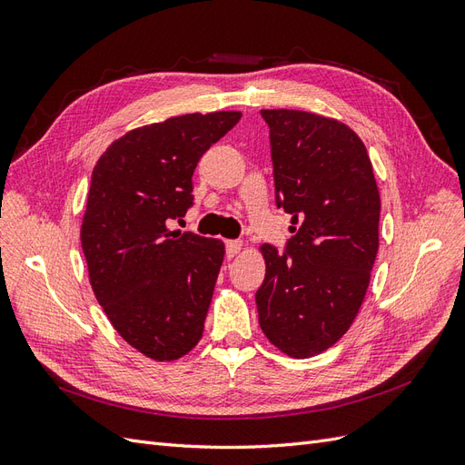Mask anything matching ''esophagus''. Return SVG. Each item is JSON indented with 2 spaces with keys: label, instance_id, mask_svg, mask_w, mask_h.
<instances>
[{
  "label": "esophagus",
  "instance_id": "obj_1",
  "mask_svg": "<svg viewBox=\"0 0 465 465\" xmlns=\"http://www.w3.org/2000/svg\"><path fill=\"white\" fill-rule=\"evenodd\" d=\"M242 250V242L241 241H227V256L234 258L236 254H241Z\"/></svg>",
  "mask_w": 465,
  "mask_h": 465
}]
</instances>
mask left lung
<instances>
[{
  "label": "left lung",
  "instance_id": "obj_1",
  "mask_svg": "<svg viewBox=\"0 0 465 465\" xmlns=\"http://www.w3.org/2000/svg\"><path fill=\"white\" fill-rule=\"evenodd\" d=\"M270 125L277 205L292 215L283 256L260 246V328L281 353L308 359L355 322L378 254L380 193L361 137L304 110H262Z\"/></svg>",
  "mask_w": 465,
  "mask_h": 465
}]
</instances>
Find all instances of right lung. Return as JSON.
<instances>
[{
  "mask_svg": "<svg viewBox=\"0 0 465 465\" xmlns=\"http://www.w3.org/2000/svg\"><path fill=\"white\" fill-rule=\"evenodd\" d=\"M241 112L184 114L135 128L96 161L81 246L98 304L139 353L178 361L200 343L224 242L168 229L192 205L202 154Z\"/></svg>",
  "mask_w": 465,
  "mask_h": 465,
  "instance_id": "1",
  "label": "right lung"
}]
</instances>
